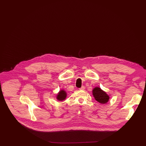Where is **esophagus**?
<instances>
[{
	"label": "esophagus",
	"instance_id": "esophagus-1",
	"mask_svg": "<svg viewBox=\"0 0 146 146\" xmlns=\"http://www.w3.org/2000/svg\"><path fill=\"white\" fill-rule=\"evenodd\" d=\"M79 89L81 90H85V87H84V86H82V87H81Z\"/></svg>",
	"mask_w": 146,
	"mask_h": 146
}]
</instances>
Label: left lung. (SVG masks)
Returning <instances> with one entry per match:
<instances>
[{
	"label": "left lung",
	"mask_w": 146,
	"mask_h": 146,
	"mask_svg": "<svg viewBox=\"0 0 146 146\" xmlns=\"http://www.w3.org/2000/svg\"><path fill=\"white\" fill-rule=\"evenodd\" d=\"M92 94L95 99L100 104H106L110 99L109 96L101 88L96 87L92 90Z\"/></svg>",
	"instance_id": "1"
}]
</instances>
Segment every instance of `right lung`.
Returning <instances> with one entry per match:
<instances>
[{
  "label": "right lung",
  "instance_id": "add662e5",
  "mask_svg": "<svg viewBox=\"0 0 146 146\" xmlns=\"http://www.w3.org/2000/svg\"><path fill=\"white\" fill-rule=\"evenodd\" d=\"M67 96V93L65 91L61 90L60 91L58 94L57 95V99L58 101H63L64 100H65V98H66Z\"/></svg>",
  "mask_w": 146,
  "mask_h": 146
}]
</instances>
